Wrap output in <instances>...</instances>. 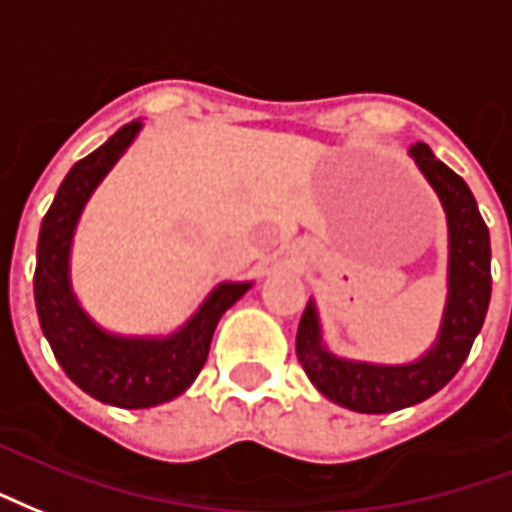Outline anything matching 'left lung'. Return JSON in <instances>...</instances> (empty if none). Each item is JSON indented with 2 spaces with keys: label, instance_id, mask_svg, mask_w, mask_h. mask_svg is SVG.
<instances>
[{
  "label": "left lung",
  "instance_id": "left-lung-1",
  "mask_svg": "<svg viewBox=\"0 0 512 512\" xmlns=\"http://www.w3.org/2000/svg\"><path fill=\"white\" fill-rule=\"evenodd\" d=\"M412 158L442 201L450 231L445 319L431 352L409 365L341 360L322 346L313 302L302 311L297 330V360L316 390L335 404L363 414L398 412L439 393L472 352L491 300V240L472 190L436 158L428 144H414Z\"/></svg>",
  "mask_w": 512,
  "mask_h": 512
}]
</instances>
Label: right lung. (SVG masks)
Returning a JSON list of instances; mask_svg holds the SVG:
<instances>
[{"label": "right lung", "mask_w": 512, "mask_h": 512, "mask_svg": "<svg viewBox=\"0 0 512 512\" xmlns=\"http://www.w3.org/2000/svg\"><path fill=\"white\" fill-rule=\"evenodd\" d=\"M138 130V119L128 122L67 171L37 237L35 305L54 357L84 393L119 409H147L185 393L207 363L220 316L251 289V283H220L196 316L169 338L108 335L78 308L67 278L78 215Z\"/></svg>", "instance_id": "add662e5"}]
</instances>
